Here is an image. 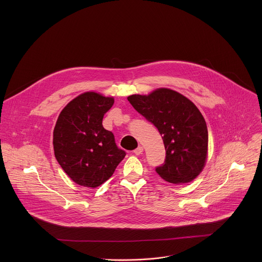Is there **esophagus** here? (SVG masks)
<instances>
[{
    "instance_id": "1",
    "label": "esophagus",
    "mask_w": 262,
    "mask_h": 262,
    "mask_svg": "<svg viewBox=\"0 0 262 262\" xmlns=\"http://www.w3.org/2000/svg\"><path fill=\"white\" fill-rule=\"evenodd\" d=\"M142 152H143V147L142 146H139L138 148H136L134 150V154L136 156H140V155H142Z\"/></svg>"
}]
</instances>
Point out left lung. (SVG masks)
I'll use <instances>...</instances> for the list:
<instances>
[{"label": "left lung", "instance_id": "8db88e82", "mask_svg": "<svg viewBox=\"0 0 262 262\" xmlns=\"http://www.w3.org/2000/svg\"><path fill=\"white\" fill-rule=\"evenodd\" d=\"M135 110L160 132L166 159L157 173L171 183L194 180L207 158L208 133L198 107L182 94L160 88L148 95L127 97Z\"/></svg>", "mask_w": 262, "mask_h": 262}]
</instances>
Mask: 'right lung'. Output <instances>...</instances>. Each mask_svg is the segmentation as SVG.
I'll return each instance as SVG.
<instances>
[{
  "label": "right lung",
  "instance_id": "add662e5",
  "mask_svg": "<svg viewBox=\"0 0 262 262\" xmlns=\"http://www.w3.org/2000/svg\"><path fill=\"white\" fill-rule=\"evenodd\" d=\"M113 97L85 92L72 99L60 113L54 128L55 157L76 183L96 188L113 175L124 159L112 132L102 126L103 115Z\"/></svg>",
  "mask_w": 262,
  "mask_h": 262
}]
</instances>
